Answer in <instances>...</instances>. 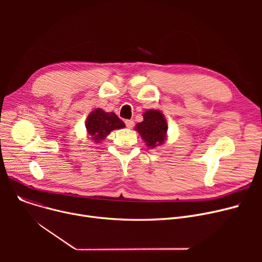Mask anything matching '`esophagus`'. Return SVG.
<instances>
[{"label": "esophagus", "instance_id": "34e87169", "mask_svg": "<svg viewBox=\"0 0 262 262\" xmlns=\"http://www.w3.org/2000/svg\"><path fill=\"white\" fill-rule=\"evenodd\" d=\"M125 124H126V126H127L128 128H132V127L134 126V121H133V120H126V121H125Z\"/></svg>", "mask_w": 262, "mask_h": 262}]
</instances>
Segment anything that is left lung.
Here are the masks:
<instances>
[{"label": "left lung", "instance_id": "8db88e82", "mask_svg": "<svg viewBox=\"0 0 262 262\" xmlns=\"http://www.w3.org/2000/svg\"><path fill=\"white\" fill-rule=\"evenodd\" d=\"M136 130L148 147L154 148L164 143L168 123L159 110H147L143 114V121L136 124Z\"/></svg>", "mask_w": 262, "mask_h": 262}]
</instances>
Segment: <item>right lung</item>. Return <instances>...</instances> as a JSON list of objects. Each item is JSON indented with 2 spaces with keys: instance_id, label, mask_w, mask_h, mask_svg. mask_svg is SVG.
I'll list each match as a JSON object with an SVG mask.
<instances>
[{
  "instance_id": "obj_1",
  "label": "right lung",
  "mask_w": 262,
  "mask_h": 262,
  "mask_svg": "<svg viewBox=\"0 0 262 262\" xmlns=\"http://www.w3.org/2000/svg\"><path fill=\"white\" fill-rule=\"evenodd\" d=\"M123 127H125V124L115 113H105L101 108L91 112L86 121V128L90 136V140L95 143H100L104 140L112 130Z\"/></svg>"
}]
</instances>
